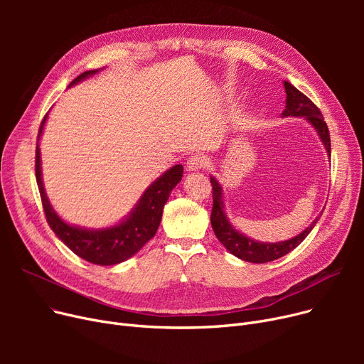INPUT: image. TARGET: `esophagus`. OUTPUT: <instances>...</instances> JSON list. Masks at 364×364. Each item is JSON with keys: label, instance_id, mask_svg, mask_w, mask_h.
<instances>
[{"label": "esophagus", "instance_id": "34e87169", "mask_svg": "<svg viewBox=\"0 0 364 364\" xmlns=\"http://www.w3.org/2000/svg\"><path fill=\"white\" fill-rule=\"evenodd\" d=\"M208 165V161L205 156L193 155L187 159V171H199L203 169Z\"/></svg>", "mask_w": 364, "mask_h": 364}]
</instances>
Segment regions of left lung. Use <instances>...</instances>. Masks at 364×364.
I'll return each mask as SVG.
<instances>
[{"instance_id": "8db88e82", "label": "left lung", "mask_w": 364, "mask_h": 364, "mask_svg": "<svg viewBox=\"0 0 364 364\" xmlns=\"http://www.w3.org/2000/svg\"><path fill=\"white\" fill-rule=\"evenodd\" d=\"M284 90H286V107L282 113V117H301L307 119L318 132V136L328 150V155L331 158V136L326 122L323 119V114L318 110V107L302 94L299 90H296L292 84L284 81ZM211 186H213V213H211V224L213 230L217 236V239L224 245L228 252L233 254L235 257L247 261V262H270L277 258H282L283 255L289 254L295 247L310 235L313 227L318 221V217L310 224V227L305 230L284 242H276V243H264V242H255L250 237L243 236L239 233L236 228L228 223L225 213H224V203H223V188L220 183L211 177Z\"/></svg>"}]
</instances>
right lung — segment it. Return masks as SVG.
<instances>
[{"instance_id": "right-lung-1", "label": "right lung", "mask_w": 364, "mask_h": 364, "mask_svg": "<svg viewBox=\"0 0 364 364\" xmlns=\"http://www.w3.org/2000/svg\"><path fill=\"white\" fill-rule=\"evenodd\" d=\"M94 73H97V69L81 73L70 82V85L88 78V76ZM47 114L41 122L40 131H38V141H40V137L43 134ZM40 155V146L36 143L35 176L38 188H40L43 208L48 225L51 227V230L55 233V236L59 237L73 254L97 265H114L131 258L156 235V230L162 220L164 205L169 198L171 190L181 181L183 177V166H172L155 183L147 187L137 205L134 206L131 214L122 223L113 227L100 228V230H87V228L75 227L65 223L55 214L44 190Z\"/></svg>"}]
</instances>
